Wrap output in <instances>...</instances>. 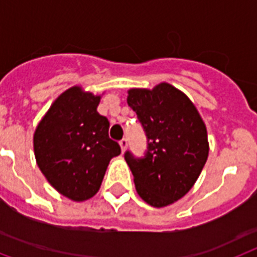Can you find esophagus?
<instances>
[{
	"label": "esophagus",
	"instance_id": "1",
	"mask_svg": "<svg viewBox=\"0 0 257 257\" xmlns=\"http://www.w3.org/2000/svg\"><path fill=\"white\" fill-rule=\"evenodd\" d=\"M120 147H121V151L125 152V149H126V147H128V140H126V139H122V140L120 141Z\"/></svg>",
	"mask_w": 257,
	"mask_h": 257
}]
</instances>
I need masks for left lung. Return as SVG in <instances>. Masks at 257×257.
<instances>
[{
  "label": "left lung",
  "instance_id": "1",
  "mask_svg": "<svg viewBox=\"0 0 257 257\" xmlns=\"http://www.w3.org/2000/svg\"><path fill=\"white\" fill-rule=\"evenodd\" d=\"M126 101L148 143L143 157L124 155L136 191L149 205L167 207L187 195L207 163L205 124L193 102L167 82L152 90L131 89Z\"/></svg>",
  "mask_w": 257,
  "mask_h": 257
}]
</instances>
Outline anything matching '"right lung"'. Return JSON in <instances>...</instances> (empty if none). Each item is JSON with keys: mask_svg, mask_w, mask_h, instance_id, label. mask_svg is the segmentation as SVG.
<instances>
[{"mask_svg": "<svg viewBox=\"0 0 257 257\" xmlns=\"http://www.w3.org/2000/svg\"><path fill=\"white\" fill-rule=\"evenodd\" d=\"M100 96L73 86L56 98L33 137L38 168L62 196L84 201L101 187L118 143L109 139V121L97 112Z\"/></svg>", "mask_w": 257, "mask_h": 257, "instance_id": "1", "label": "right lung"}]
</instances>
